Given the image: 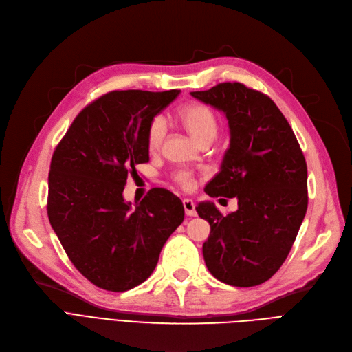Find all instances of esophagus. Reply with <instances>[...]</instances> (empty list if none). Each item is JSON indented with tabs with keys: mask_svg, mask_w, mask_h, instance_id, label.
<instances>
[{
	"mask_svg": "<svg viewBox=\"0 0 352 352\" xmlns=\"http://www.w3.org/2000/svg\"><path fill=\"white\" fill-rule=\"evenodd\" d=\"M182 206H184V210H186V214L188 217H195L197 215V211H195V204L191 201V199H184L182 201Z\"/></svg>",
	"mask_w": 352,
	"mask_h": 352,
	"instance_id": "obj_1",
	"label": "esophagus"
}]
</instances>
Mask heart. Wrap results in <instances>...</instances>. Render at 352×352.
<instances>
[{"mask_svg":"<svg viewBox=\"0 0 352 352\" xmlns=\"http://www.w3.org/2000/svg\"><path fill=\"white\" fill-rule=\"evenodd\" d=\"M182 126L199 144H210L218 131V121L212 109L204 104H188L182 107L178 113ZM166 124L164 117H155L146 129V146L151 153H157L165 138ZM175 181L182 188L190 190L194 186V179L188 173L175 174Z\"/></svg>","mask_w":352,"mask_h":352,"instance_id":"1","label":"heart"}]
</instances>
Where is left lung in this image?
<instances>
[{
  "label": "left lung",
  "mask_w": 352,
  "mask_h": 352,
  "mask_svg": "<svg viewBox=\"0 0 352 352\" xmlns=\"http://www.w3.org/2000/svg\"><path fill=\"white\" fill-rule=\"evenodd\" d=\"M191 96L223 111L230 125L221 171L204 191L238 199V210L227 215L214 202L195 208L211 227L204 261L221 283L260 285L285 261L305 217L304 154L280 108L263 92L223 82Z\"/></svg>",
  "instance_id": "1"
}]
</instances>
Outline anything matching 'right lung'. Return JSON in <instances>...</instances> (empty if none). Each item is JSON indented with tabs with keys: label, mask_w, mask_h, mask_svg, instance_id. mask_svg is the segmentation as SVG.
<instances>
[{
	"label": "right lung",
	"mask_w": 352,
	"mask_h": 352,
	"mask_svg": "<svg viewBox=\"0 0 352 352\" xmlns=\"http://www.w3.org/2000/svg\"><path fill=\"white\" fill-rule=\"evenodd\" d=\"M179 89L111 91L88 104L55 148L48 175L50 224L88 281L114 292L150 276L184 221L178 197L153 188L131 207L122 191L150 161L146 129Z\"/></svg>",
	"instance_id": "obj_1"
}]
</instances>
